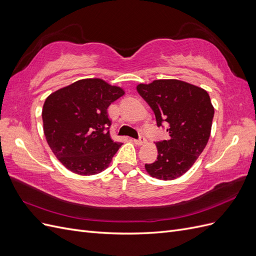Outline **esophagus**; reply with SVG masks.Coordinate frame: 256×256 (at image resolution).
<instances>
[{
    "mask_svg": "<svg viewBox=\"0 0 256 256\" xmlns=\"http://www.w3.org/2000/svg\"><path fill=\"white\" fill-rule=\"evenodd\" d=\"M132 141L136 145H143L144 143H146V138L144 136H141L140 138H138V140H132Z\"/></svg>",
    "mask_w": 256,
    "mask_h": 256,
    "instance_id": "34e87169",
    "label": "esophagus"
}]
</instances>
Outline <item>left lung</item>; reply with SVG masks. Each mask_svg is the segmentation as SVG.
<instances>
[{"label":"left lung","instance_id":"left-lung-1","mask_svg":"<svg viewBox=\"0 0 256 256\" xmlns=\"http://www.w3.org/2000/svg\"><path fill=\"white\" fill-rule=\"evenodd\" d=\"M138 94L150 104L158 127L166 122L168 140L157 142V160L146 172L161 180H173L194 164L210 136L214 109L208 92L180 80H154L138 84Z\"/></svg>","mask_w":256,"mask_h":256}]
</instances>
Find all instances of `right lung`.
Instances as JSON below:
<instances>
[{"instance_id": "add662e5", "label": "right lung", "mask_w": 256, "mask_h": 256, "mask_svg": "<svg viewBox=\"0 0 256 256\" xmlns=\"http://www.w3.org/2000/svg\"><path fill=\"white\" fill-rule=\"evenodd\" d=\"M122 88L102 79H83L52 92L42 108L44 134L51 150L69 171L95 175L109 166L122 143L113 141L106 109Z\"/></svg>"}]
</instances>
